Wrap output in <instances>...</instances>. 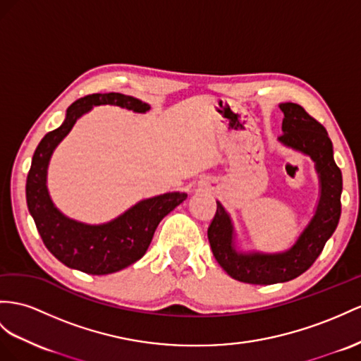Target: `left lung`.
<instances>
[{
    "mask_svg": "<svg viewBox=\"0 0 361 361\" xmlns=\"http://www.w3.org/2000/svg\"><path fill=\"white\" fill-rule=\"evenodd\" d=\"M283 113L282 146L310 157L319 177V200L308 224L294 244L283 252H244L238 248L232 216L219 201L207 228V238L218 264L233 279L253 285H271L295 279L317 259L328 239L336 232L341 214V171L334 161L332 142L326 129L300 105H279Z\"/></svg>",
    "mask_w": 361,
    "mask_h": 361,
    "instance_id": "left-lung-1",
    "label": "left lung"
}]
</instances>
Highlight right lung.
Segmentation results:
<instances>
[{"instance_id": "right-lung-1", "label": "right lung", "mask_w": 361, "mask_h": 361, "mask_svg": "<svg viewBox=\"0 0 361 361\" xmlns=\"http://www.w3.org/2000/svg\"><path fill=\"white\" fill-rule=\"evenodd\" d=\"M99 105H114L138 114L151 109L145 102L120 92L91 94L76 100L68 106L63 123L45 134L36 147L25 184L27 207L50 253L70 269L97 276L120 271L142 259L160 221L188 198L184 192L146 198L102 224L68 218L54 206L47 188L51 155L78 120Z\"/></svg>"}]
</instances>
